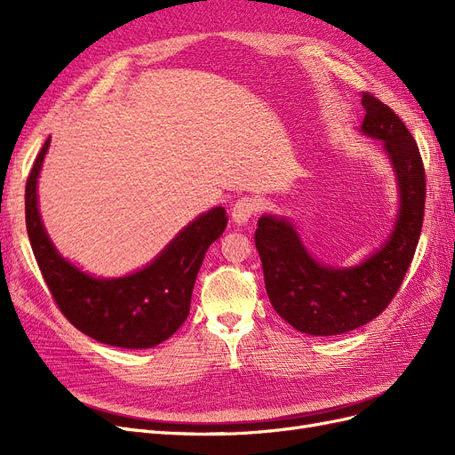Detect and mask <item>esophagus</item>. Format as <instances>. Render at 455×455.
Segmentation results:
<instances>
[{"label":"esophagus","mask_w":455,"mask_h":455,"mask_svg":"<svg viewBox=\"0 0 455 455\" xmlns=\"http://www.w3.org/2000/svg\"><path fill=\"white\" fill-rule=\"evenodd\" d=\"M261 209H264V203L258 197H241L235 201L231 209L233 222L246 224L252 216H256Z\"/></svg>","instance_id":"1"}]
</instances>
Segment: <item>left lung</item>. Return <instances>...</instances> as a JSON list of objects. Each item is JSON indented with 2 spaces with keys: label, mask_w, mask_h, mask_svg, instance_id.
I'll list each match as a JSON object with an SVG mask.
<instances>
[{
  "label": "left lung",
  "mask_w": 455,
  "mask_h": 455,
  "mask_svg": "<svg viewBox=\"0 0 455 455\" xmlns=\"http://www.w3.org/2000/svg\"><path fill=\"white\" fill-rule=\"evenodd\" d=\"M363 132L378 139L393 163L401 214L389 241L363 266L332 269L315 261L283 218L261 216L254 243L271 306L296 330L336 336L376 319L391 304L416 254L425 212V169L403 119L374 94L363 92Z\"/></svg>",
  "instance_id": "obj_1"
}]
</instances>
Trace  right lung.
I'll return each instance as SVG.
<instances>
[{
    "label": "right lung",
    "instance_id": "add662e5",
    "mask_svg": "<svg viewBox=\"0 0 455 455\" xmlns=\"http://www.w3.org/2000/svg\"><path fill=\"white\" fill-rule=\"evenodd\" d=\"M51 136L26 180V229L41 275L60 313L106 346L148 349L169 339L189 315L191 292L206 249L222 235V206L201 214L148 267L121 279H94L66 261L49 241L37 212V174Z\"/></svg>",
    "mask_w": 455,
    "mask_h": 455
}]
</instances>
